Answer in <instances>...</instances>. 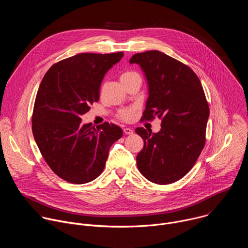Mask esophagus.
Returning a JSON list of instances; mask_svg holds the SVG:
<instances>
[{
    "instance_id": "obj_1",
    "label": "esophagus",
    "mask_w": 248,
    "mask_h": 248,
    "mask_svg": "<svg viewBox=\"0 0 248 248\" xmlns=\"http://www.w3.org/2000/svg\"><path fill=\"white\" fill-rule=\"evenodd\" d=\"M124 132L125 134L130 135V134L133 133V129H132V128H129V127H125V128H124Z\"/></svg>"
}]
</instances>
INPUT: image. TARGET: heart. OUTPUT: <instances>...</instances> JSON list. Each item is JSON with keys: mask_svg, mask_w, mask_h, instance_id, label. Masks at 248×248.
<instances>
[{"mask_svg": "<svg viewBox=\"0 0 248 248\" xmlns=\"http://www.w3.org/2000/svg\"><path fill=\"white\" fill-rule=\"evenodd\" d=\"M135 76H138L136 73L134 72H125L121 76V81L124 82ZM134 113H135V109L134 108H127V109H124L119 113V117L126 122H130L133 120L134 118Z\"/></svg>", "mask_w": 248, "mask_h": 248, "instance_id": "1", "label": "heart"}]
</instances>
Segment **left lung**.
Segmentation results:
<instances>
[{"mask_svg":"<svg viewBox=\"0 0 248 248\" xmlns=\"http://www.w3.org/2000/svg\"><path fill=\"white\" fill-rule=\"evenodd\" d=\"M129 62L139 64L148 84L142 120L162 119L157 133L135 129L144 141L137 168L154 184H172L192 169L205 144L209 106L203 87L189 66L162 52L138 53Z\"/></svg>","mask_w":248,"mask_h":248,"instance_id":"1","label":"left lung"}]
</instances>
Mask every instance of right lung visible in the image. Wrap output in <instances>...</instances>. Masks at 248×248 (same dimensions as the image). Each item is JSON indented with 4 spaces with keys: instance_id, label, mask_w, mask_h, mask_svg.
I'll return each instance as SVG.
<instances>
[{
    "instance_id": "1",
    "label": "right lung",
    "mask_w": 248,
    "mask_h": 248,
    "mask_svg": "<svg viewBox=\"0 0 248 248\" xmlns=\"http://www.w3.org/2000/svg\"><path fill=\"white\" fill-rule=\"evenodd\" d=\"M124 53H82L53 64L35 99L32 132L52 170L76 185L101 174L112 144L123 136L120 126L81 124V116L99 100L101 82Z\"/></svg>"
}]
</instances>
